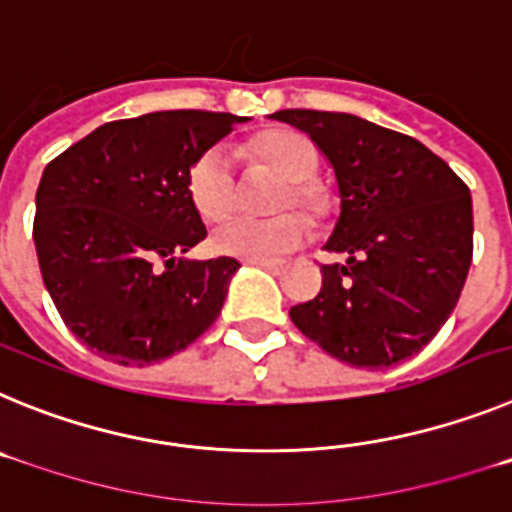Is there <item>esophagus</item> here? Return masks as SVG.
I'll return each instance as SVG.
<instances>
[{
	"instance_id": "1",
	"label": "esophagus",
	"mask_w": 512,
	"mask_h": 512,
	"mask_svg": "<svg viewBox=\"0 0 512 512\" xmlns=\"http://www.w3.org/2000/svg\"><path fill=\"white\" fill-rule=\"evenodd\" d=\"M243 264L248 266H266V269H277V266H282V261L279 259H246Z\"/></svg>"
}]
</instances>
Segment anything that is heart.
I'll return each mask as SVG.
<instances>
[{
    "label": "heart",
    "instance_id": "b5f03b06",
    "mask_svg": "<svg viewBox=\"0 0 512 512\" xmlns=\"http://www.w3.org/2000/svg\"><path fill=\"white\" fill-rule=\"evenodd\" d=\"M253 153L287 176L282 207L295 202L307 212H323V192L312 182L318 174L320 156L310 138L289 130L264 133L251 143ZM187 189L194 207L205 220L225 215L235 200L233 158L223 146L202 153L187 176ZM307 238V223L297 212H282L274 217H253L243 212L223 217L210 235V246L223 256L238 259H269L300 246Z\"/></svg>",
    "mask_w": 512,
    "mask_h": 512
}]
</instances>
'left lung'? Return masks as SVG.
<instances>
[{
	"instance_id": "left-lung-1",
	"label": "left lung",
	"mask_w": 512,
	"mask_h": 512,
	"mask_svg": "<svg viewBox=\"0 0 512 512\" xmlns=\"http://www.w3.org/2000/svg\"><path fill=\"white\" fill-rule=\"evenodd\" d=\"M333 169L341 212L323 287L289 318L330 356L387 369L431 343L459 302L472 264L469 187L436 153L348 112L279 110Z\"/></svg>"
}]
</instances>
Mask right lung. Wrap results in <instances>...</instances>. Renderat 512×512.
Instances as JSON below:
<instances>
[{"label":"right lung","instance_id":"obj_1","mask_svg":"<svg viewBox=\"0 0 512 512\" xmlns=\"http://www.w3.org/2000/svg\"><path fill=\"white\" fill-rule=\"evenodd\" d=\"M246 120L164 110L104 122L45 166L33 225L40 274L63 323L94 354L146 366L217 320L241 264L187 256L207 235L187 176Z\"/></svg>","mask_w":512,"mask_h":512}]
</instances>
